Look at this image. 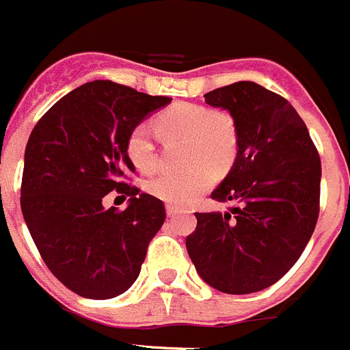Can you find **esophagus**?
Masks as SVG:
<instances>
[{
	"mask_svg": "<svg viewBox=\"0 0 350 350\" xmlns=\"http://www.w3.org/2000/svg\"><path fill=\"white\" fill-rule=\"evenodd\" d=\"M165 212H167L169 217H174L176 214H179V208L174 205H165Z\"/></svg>",
	"mask_w": 350,
	"mask_h": 350,
	"instance_id": "34e87169",
	"label": "esophagus"
}]
</instances>
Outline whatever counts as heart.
Here are the masks:
<instances>
[{"label": "heart", "mask_w": 350, "mask_h": 350, "mask_svg": "<svg viewBox=\"0 0 350 350\" xmlns=\"http://www.w3.org/2000/svg\"><path fill=\"white\" fill-rule=\"evenodd\" d=\"M157 131L165 139H186V155L191 165L183 172H162L148 183L153 197L172 205H188L211 190L217 172L226 171L237 159L238 131L226 112L190 101H179L157 117ZM126 153L138 171L153 172L159 152L146 124H136L126 138Z\"/></svg>", "instance_id": "obj_1"}]
</instances>
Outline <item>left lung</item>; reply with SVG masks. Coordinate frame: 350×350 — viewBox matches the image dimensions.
I'll return each mask as SVG.
<instances>
[{"instance_id":"1","label":"left lung","mask_w":350,"mask_h":350,"mask_svg":"<svg viewBox=\"0 0 350 350\" xmlns=\"http://www.w3.org/2000/svg\"><path fill=\"white\" fill-rule=\"evenodd\" d=\"M238 131L230 174L211 197L226 214L195 212L186 249L204 282L233 295L274 285L299 260L319 215L321 160L288 101L250 81L208 91Z\"/></svg>"}]
</instances>
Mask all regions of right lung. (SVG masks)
Here are the masks:
<instances>
[{"mask_svg":"<svg viewBox=\"0 0 350 350\" xmlns=\"http://www.w3.org/2000/svg\"><path fill=\"white\" fill-rule=\"evenodd\" d=\"M171 100L93 81L60 98L29 136L22 214L48 269L77 295L105 300L126 292L164 224L162 200L127 183L135 165L126 138ZM113 189L130 198L124 211L100 204Z\"/></svg>","mask_w":350,"mask_h":350,"instance_id":"obj_1","label":"right lung"}]
</instances>
